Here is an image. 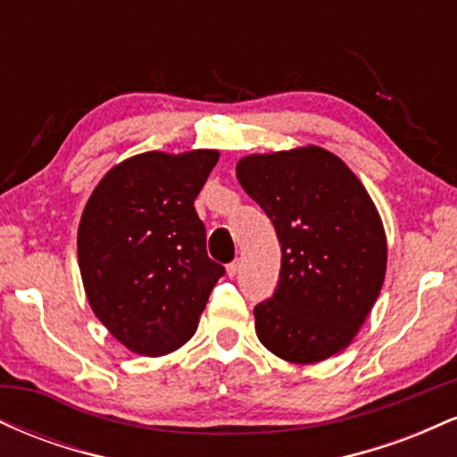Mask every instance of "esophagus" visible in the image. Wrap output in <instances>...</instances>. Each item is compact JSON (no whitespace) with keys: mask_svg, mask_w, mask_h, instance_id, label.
<instances>
[{"mask_svg":"<svg viewBox=\"0 0 457 457\" xmlns=\"http://www.w3.org/2000/svg\"><path fill=\"white\" fill-rule=\"evenodd\" d=\"M238 270H240V262L238 260L229 262V264H228V275L229 277H236V275H238Z\"/></svg>","mask_w":457,"mask_h":457,"instance_id":"esophagus-1","label":"esophagus"}]
</instances>
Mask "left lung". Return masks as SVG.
Masks as SVG:
<instances>
[{"mask_svg":"<svg viewBox=\"0 0 457 457\" xmlns=\"http://www.w3.org/2000/svg\"><path fill=\"white\" fill-rule=\"evenodd\" d=\"M236 176L281 245L275 295L253 309L260 342L298 365L337 354L363 327L386 272V236L370 193L318 145L249 154Z\"/></svg>","mask_w":457,"mask_h":457,"instance_id":"left-lung-1","label":"left lung"}]
</instances>
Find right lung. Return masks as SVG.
<instances>
[{
  "instance_id": "add662e5",
  "label": "right lung",
  "mask_w": 457,
  "mask_h": 457,
  "mask_svg": "<svg viewBox=\"0 0 457 457\" xmlns=\"http://www.w3.org/2000/svg\"><path fill=\"white\" fill-rule=\"evenodd\" d=\"M217 161V150L144 152L109 170L87 199L77 234L83 287L96 318L133 353L185 345L223 277L193 206Z\"/></svg>"
}]
</instances>
